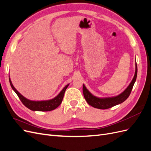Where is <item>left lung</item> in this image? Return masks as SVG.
<instances>
[{
  "label": "left lung",
  "instance_id": "obj_1",
  "mask_svg": "<svg viewBox=\"0 0 151 151\" xmlns=\"http://www.w3.org/2000/svg\"><path fill=\"white\" fill-rule=\"evenodd\" d=\"M137 65L135 60V72L134 76L133 79L132 80L131 83L129 85V86L123 91V92L118 94L116 96L112 97H106V98H99L95 96L93 94H91L89 90L86 88L84 84H83V94L85 99L91 106L96 108L105 109L109 108H111L114 106H116L117 104H121L122 103L124 102L125 100L129 98V95L132 91L133 86L135 84V82L137 79Z\"/></svg>",
  "mask_w": 151,
  "mask_h": 151
}]
</instances>
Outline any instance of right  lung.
Wrapping results in <instances>:
<instances>
[{"label": "right lung", "mask_w": 151, "mask_h": 151, "mask_svg": "<svg viewBox=\"0 0 151 151\" xmlns=\"http://www.w3.org/2000/svg\"><path fill=\"white\" fill-rule=\"evenodd\" d=\"M9 83L11 88H12L14 91L17 94L21 102L23 103L25 106H26L32 111H48L56 109L59 105L61 104L63 98V95H64V93L65 92V90L67 88L68 85H69V84L66 85L60 91V93L53 99L49 100H45V101H32V100H29L26 98L18 92L16 89L14 87L9 76Z\"/></svg>", "instance_id": "obj_1"}]
</instances>
